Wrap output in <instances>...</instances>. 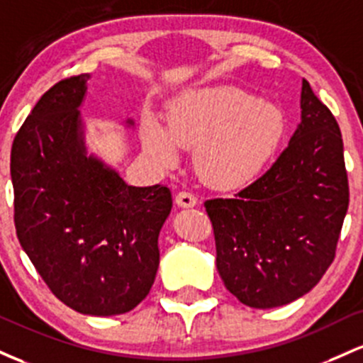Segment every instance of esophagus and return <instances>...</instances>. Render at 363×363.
<instances>
[{"label": "esophagus", "mask_w": 363, "mask_h": 363, "mask_svg": "<svg viewBox=\"0 0 363 363\" xmlns=\"http://www.w3.org/2000/svg\"><path fill=\"white\" fill-rule=\"evenodd\" d=\"M178 207H183V209H189V207L197 206V197L190 192H178L177 199H174Z\"/></svg>", "instance_id": "esophagus-1"}]
</instances>
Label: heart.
I'll use <instances>...</instances> for the list:
<instances>
[{"label":"heart","instance_id":"obj_1","mask_svg":"<svg viewBox=\"0 0 363 363\" xmlns=\"http://www.w3.org/2000/svg\"><path fill=\"white\" fill-rule=\"evenodd\" d=\"M286 116L278 104L235 85L186 89L166 109V128L140 123L145 154L162 168L178 162V147L194 149V169L207 186L235 192L257 182L278 152Z\"/></svg>","mask_w":363,"mask_h":363}]
</instances>
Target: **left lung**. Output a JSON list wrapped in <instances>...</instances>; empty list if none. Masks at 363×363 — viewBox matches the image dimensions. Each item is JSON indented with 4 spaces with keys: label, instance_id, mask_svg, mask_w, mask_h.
Returning <instances> with one entry per match:
<instances>
[{
    "label": "left lung",
    "instance_id": "obj_1",
    "mask_svg": "<svg viewBox=\"0 0 363 363\" xmlns=\"http://www.w3.org/2000/svg\"><path fill=\"white\" fill-rule=\"evenodd\" d=\"M300 123L278 161L233 199L206 201L216 267L242 303L274 308L319 283L335 259L346 211L343 138L302 80Z\"/></svg>",
    "mask_w": 363,
    "mask_h": 363
}]
</instances>
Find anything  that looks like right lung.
Returning <instances> with one entry per match:
<instances>
[{"label":"right lung","instance_id":"right-lung-1","mask_svg":"<svg viewBox=\"0 0 363 363\" xmlns=\"http://www.w3.org/2000/svg\"><path fill=\"white\" fill-rule=\"evenodd\" d=\"M89 79H65L40 97L15 137L10 171L18 242L40 278L73 311L108 317L150 291L173 199L168 186L128 185L87 152ZM125 125L135 127L132 118Z\"/></svg>","mask_w":363,"mask_h":363}]
</instances>
